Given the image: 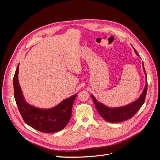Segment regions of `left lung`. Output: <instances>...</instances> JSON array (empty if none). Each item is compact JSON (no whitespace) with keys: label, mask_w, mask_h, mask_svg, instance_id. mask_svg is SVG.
<instances>
[{"label":"left lung","mask_w":160,"mask_h":160,"mask_svg":"<svg viewBox=\"0 0 160 160\" xmlns=\"http://www.w3.org/2000/svg\"><path fill=\"white\" fill-rule=\"evenodd\" d=\"M133 49L135 53H136L138 56H139L134 48ZM143 69L146 75V70H145L143 64ZM146 77H147V75H146ZM147 89H148V83L146 81V87H145V89L143 91L141 95H140L139 98L136 101H135L134 102L121 108H108L107 106L104 105L103 103H101L99 102V101H97L93 95H91V98L93 99V102L95 105L96 109H98V111L101 117L107 121V122H109L111 123H119L132 118L133 116L138 112V110L141 108V107L144 103L145 99H146Z\"/></svg>","instance_id":"obj_1"}]
</instances>
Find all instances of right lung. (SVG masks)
Segmentation results:
<instances>
[{"mask_svg": "<svg viewBox=\"0 0 160 160\" xmlns=\"http://www.w3.org/2000/svg\"><path fill=\"white\" fill-rule=\"evenodd\" d=\"M18 67L19 64L13 78L14 96L23 120L31 128L42 133L59 132L69 122L72 105L77 95L64 99L59 105L51 109H40L28 104L24 99L18 83Z\"/></svg>", "mask_w": 160, "mask_h": 160, "instance_id": "1", "label": "right lung"}]
</instances>
